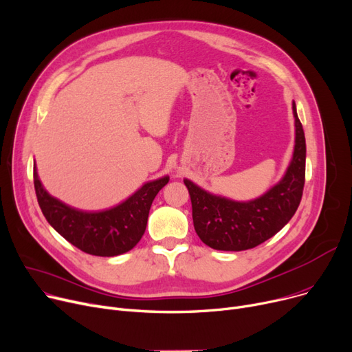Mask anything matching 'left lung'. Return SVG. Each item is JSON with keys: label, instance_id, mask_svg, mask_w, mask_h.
<instances>
[{"label": "left lung", "instance_id": "left-lung-1", "mask_svg": "<svg viewBox=\"0 0 352 352\" xmlns=\"http://www.w3.org/2000/svg\"><path fill=\"white\" fill-rule=\"evenodd\" d=\"M294 152L284 176L261 196L233 200L183 179L192 200L195 230L214 250L241 252L264 243L290 221L301 201L305 179V136L293 100Z\"/></svg>", "mask_w": 352, "mask_h": 352}]
</instances>
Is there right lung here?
<instances>
[{"label": "right lung", "instance_id": "add662e5", "mask_svg": "<svg viewBox=\"0 0 352 352\" xmlns=\"http://www.w3.org/2000/svg\"><path fill=\"white\" fill-rule=\"evenodd\" d=\"M168 182L169 176L146 182L116 206L88 212L51 196L39 180L34 162L35 193L48 223L79 250L100 257H113L133 249L146 230L153 199Z\"/></svg>", "mask_w": 352, "mask_h": 352}]
</instances>
